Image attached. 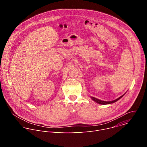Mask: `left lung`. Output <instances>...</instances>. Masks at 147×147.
Instances as JSON below:
<instances>
[{
  "mask_svg": "<svg viewBox=\"0 0 147 147\" xmlns=\"http://www.w3.org/2000/svg\"><path fill=\"white\" fill-rule=\"evenodd\" d=\"M125 94H123L122 96L119 97L118 98H117V99H116V100H114V101H104L100 100H98V99H97V98H95V97H91V98H92L94 101H95L96 102H97V103H98V104H101V105H106V104H113V103H114V102L117 101L119 100L120 98H121Z\"/></svg>",
  "mask_w": 147,
  "mask_h": 147,
  "instance_id": "left-lung-1",
  "label": "left lung"
}]
</instances>
